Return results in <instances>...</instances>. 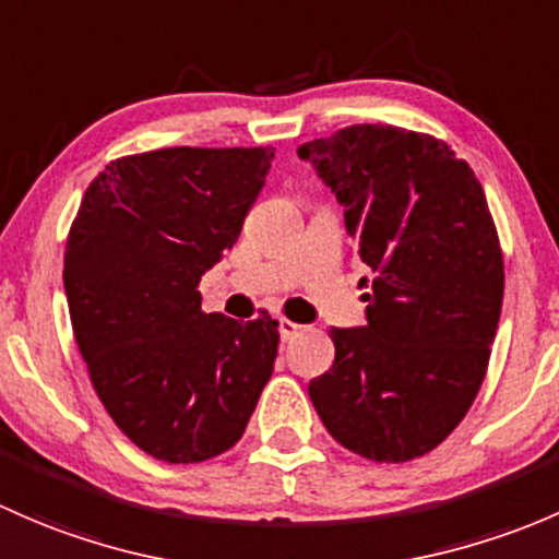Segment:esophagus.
Segmentation results:
<instances>
[{
    "label": "esophagus",
    "mask_w": 559,
    "mask_h": 559,
    "mask_svg": "<svg viewBox=\"0 0 559 559\" xmlns=\"http://www.w3.org/2000/svg\"><path fill=\"white\" fill-rule=\"evenodd\" d=\"M301 331H304V328L298 325V322H293V320H287V318H280V336H282V342H293V338H296Z\"/></svg>",
    "instance_id": "1"
}]
</instances>
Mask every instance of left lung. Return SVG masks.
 <instances>
[{"label":"left lung","instance_id":"obj_1","mask_svg":"<svg viewBox=\"0 0 559 559\" xmlns=\"http://www.w3.org/2000/svg\"><path fill=\"white\" fill-rule=\"evenodd\" d=\"M298 155L344 204L373 272L368 322L331 328L336 358L309 399L349 452L423 457L474 404L503 307V250L481 182L444 140L399 126H347Z\"/></svg>","mask_w":559,"mask_h":559}]
</instances>
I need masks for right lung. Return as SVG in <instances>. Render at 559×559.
Wrapping results in <instances>:
<instances>
[{
    "label": "right lung",
    "mask_w": 559,
    "mask_h": 559,
    "mask_svg": "<svg viewBox=\"0 0 559 559\" xmlns=\"http://www.w3.org/2000/svg\"><path fill=\"white\" fill-rule=\"evenodd\" d=\"M274 147H164L109 160L64 250L80 355L120 430L155 460L201 463L245 433L280 322L201 309V274L237 245Z\"/></svg>",
    "instance_id": "1"
}]
</instances>
